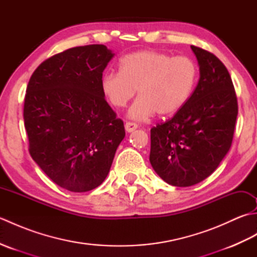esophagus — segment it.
Here are the masks:
<instances>
[{"instance_id":"34e87169","label":"esophagus","mask_w":257,"mask_h":257,"mask_svg":"<svg viewBox=\"0 0 257 257\" xmlns=\"http://www.w3.org/2000/svg\"><path fill=\"white\" fill-rule=\"evenodd\" d=\"M124 128H125V130H127L128 133H132V132H134L135 129L138 128V124L136 123V122H134V121H127V122L124 123Z\"/></svg>"}]
</instances>
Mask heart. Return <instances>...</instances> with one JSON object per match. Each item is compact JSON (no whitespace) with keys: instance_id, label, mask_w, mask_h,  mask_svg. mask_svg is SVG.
<instances>
[{"instance_id":"1","label":"heart","mask_w":257,"mask_h":257,"mask_svg":"<svg viewBox=\"0 0 257 257\" xmlns=\"http://www.w3.org/2000/svg\"><path fill=\"white\" fill-rule=\"evenodd\" d=\"M198 66L184 55L140 51L127 54L120 61V72H109L101 78V91L110 105L122 108L138 89L129 116L146 119L157 112L171 116L181 109L192 94Z\"/></svg>"}]
</instances>
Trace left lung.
Listing matches in <instances>:
<instances>
[{
  "instance_id": "obj_1",
  "label": "left lung",
  "mask_w": 257,
  "mask_h": 257,
  "mask_svg": "<svg viewBox=\"0 0 257 257\" xmlns=\"http://www.w3.org/2000/svg\"><path fill=\"white\" fill-rule=\"evenodd\" d=\"M200 79L187 103L150 130V163L174 187H191L214 172L230 150L237 98L226 67L214 54L191 45Z\"/></svg>"
}]
</instances>
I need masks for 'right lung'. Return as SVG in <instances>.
Here are the masks:
<instances>
[{"label":"right lung","instance_id":"obj_1","mask_svg":"<svg viewBox=\"0 0 257 257\" xmlns=\"http://www.w3.org/2000/svg\"><path fill=\"white\" fill-rule=\"evenodd\" d=\"M113 57L105 45L73 47L38 66L24 99L29 151L46 176L72 192L100 185L124 138L101 78Z\"/></svg>","mask_w":257,"mask_h":257}]
</instances>
